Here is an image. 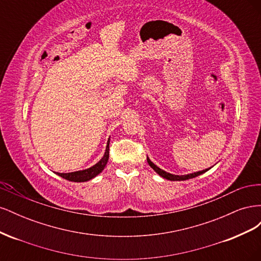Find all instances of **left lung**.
Returning <instances> with one entry per match:
<instances>
[{"instance_id": "left-lung-1", "label": "left lung", "mask_w": 261, "mask_h": 261, "mask_svg": "<svg viewBox=\"0 0 261 261\" xmlns=\"http://www.w3.org/2000/svg\"><path fill=\"white\" fill-rule=\"evenodd\" d=\"M147 161H148V164L151 167L154 172L156 173V174H159L161 177L165 178V179H169V180H186V179H189V178H194L196 176H199L201 174H203V173H206L207 171H209L211 168L209 169H206V170H202V171H198V172H194V173H189V174H185V175H175V174H172V173H169V172H165L164 170L160 169L159 167H156V165L149 159V156H147Z\"/></svg>"}]
</instances>
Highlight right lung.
<instances>
[{
	"mask_svg": "<svg viewBox=\"0 0 261 261\" xmlns=\"http://www.w3.org/2000/svg\"><path fill=\"white\" fill-rule=\"evenodd\" d=\"M109 145H110V138L107 143L106 152H105L103 156H102L96 164L92 165V167H90L88 169H85V170L69 172V173L55 172V174H58L59 176L65 178L67 180H70V181H77V183H81V181H87V180H90V179L94 178L105 170L106 165L109 161V149H110Z\"/></svg>",
	"mask_w": 261,
	"mask_h": 261,
	"instance_id": "add662e5",
	"label": "right lung"
}]
</instances>
